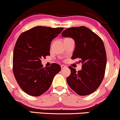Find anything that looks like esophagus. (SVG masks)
<instances>
[{"instance_id":"obj_1","label":"esophagus","mask_w":120,"mask_h":120,"mask_svg":"<svg viewBox=\"0 0 120 120\" xmlns=\"http://www.w3.org/2000/svg\"><path fill=\"white\" fill-rule=\"evenodd\" d=\"M61 68H62V69H64V68H66L67 67H66L65 65H61Z\"/></svg>"}]
</instances>
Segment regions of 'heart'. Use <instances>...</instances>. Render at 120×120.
Instances as JSON below:
<instances>
[{"mask_svg": "<svg viewBox=\"0 0 120 120\" xmlns=\"http://www.w3.org/2000/svg\"><path fill=\"white\" fill-rule=\"evenodd\" d=\"M68 39H70V38H64V41H65V40Z\"/></svg>", "mask_w": 120, "mask_h": 120, "instance_id": "1", "label": "heart"}]
</instances>
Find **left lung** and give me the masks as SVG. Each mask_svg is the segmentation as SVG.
I'll list each match as a JSON object with an SVG mask.
<instances>
[{"mask_svg":"<svg viewBox=\"0 0 120 120\" xmlns=\"http://www.w3.org/2000/svg\"><path fill=\"white\" fill-rule=\"evenodd\" d=\"M62 36L74 39L76 45L71 59H78L82 64V69L78 72L69 67L67 83L78 95H90L97 90L104 77L107 55L103 41L85 26L68 28Z\"/></svg>","mask_w":120,"mask_h":120,"instance_id":"8db88e82","label":"left lung"}]
</instances>
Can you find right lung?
Listing matches in <instances>:
<instances>
[{"label":"right lung","mask_w":120,"mask_h":120,"mask_svg":"<svg viewBox=\"0 0 120 120\" xmlns=\"http://www.w3.org/2000/svg\"><path fill=\"white\" fill-rule=\"evenodd\" d=\"M64 28L34 27L20 34L13 51V72L19 86L31 96H40L51 86L61 68L58 64L44 68L41 59L50 55L51 42Z\"/></svg>","instance_id":"right-lung-1"}]
</instances>
